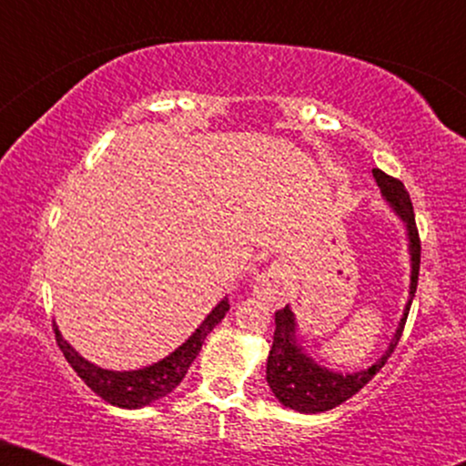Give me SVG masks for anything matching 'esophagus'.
Here are the masks:
<instances>
[{"mask_svg": "<svg viewBox=\"0 0 466 466\" xmlns=\"http://www.w3.org/2000/svg\"><path fill=\"white\" fill-rule=\"evenodd\" d=\"M287 289H289V282H287L285 267L274 263L256 278L254 293L258 300H263L267 304H280L285 302Z\"/></svg>", "mask_w": 466, "mask_h": 466, "instance_id": "obj_1", "label": "esophagus"}]
</instances>
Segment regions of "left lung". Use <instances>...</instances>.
Listing matches in <instances>:
<instances>
[{
    "label": "left lung",
    "mask_w": 466,
    "mask_h": 466,
    "mask_svg": "<svg viewBox=\"0 0 466 466\" xmlns=\"http://www.w3.org/2000/svg\"><path fill=\"white\" fill-rule=\"evenodd\" d=\"M377 186L381 188L383 197L390 203L397 215L405 221L410 238V258H411V276H410V300L405 304V313L400 318L397 333L390 341L386 355L379 361H374L370 368L352 374L333 372L329 368H322L315 363L302 346L298 344L296 337V318H293L291 309L285 307L276 313V330H274V344H271L269 360H267V383H269L271 392L280 400L285 408H291L302 414H318V411H329L349 400L352 394H357L366 386L368 381L386 366L388 357L397 349L400 335H403L405 322H408V313L414 300L416 285H419V269H420V238L419 228H416L414 208H411L410 192L400 184L397 177H390L383 170L372 168Z\"/></svg>",
    "instance_id": "left-lung-1"
}]
</instances>
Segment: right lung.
<instances>
[{
	"mask_svg": "<svg viewBox=\"0 0 466 466\" xmlns=\"http://www.w3.org/2000/svg\"><path fill=\"white\" fill-rule=\"evenodd\" d=\"M229 311L228 298L217 304L212 309V313L203 319L199 329L192 333L177 350L170 352L168 357H164L162 361L153 363L148 368H140V370H129V372H116V370H105V368L94 366L87 360L78 355L72 346L63 339L58 329L55 326L56 344L61 349L63 357H66L69 366L74 368V372L78 374L85 381V386L92 388L100 399H105L106 403L117 405V408L127 410H137L144 405L159 400L166 394L173 392L179 386L181 379L188 372L190 363L199 355L201 344L206 341L208 333H210L215 326L226 318Z\"/></svg>",
	"mask_w": 466,
	"mask_h": 466,
	"instance_id": "right-lung-1",
	"label": "right lung"
}]
</instances>
